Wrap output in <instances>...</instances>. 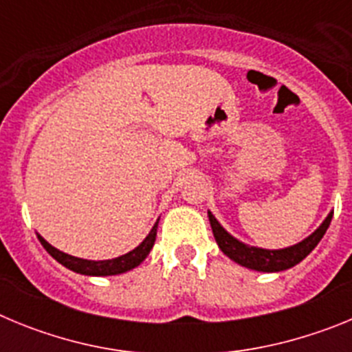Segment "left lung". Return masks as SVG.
Here are the masks:
<instances>
[{
	"instance_id": "obj_1",
	"label": "left lung",
	"mask_w": 352,
	"mask_h": 352,
	"mask_svg": "<svg viewBox=\"0 0 352 352\" xmlns=\"http://www.w3.org/2000/svg\"><path fill=\"white\" fill-rule=\"evenodd\" d=\"M208 217H210V223L211 229H213L214 239H217L220 250H222L229 259L241 264L245 268L256 270V272L273 273L292 268V266H296L298 263H301L305 257L309 256L310 252L317 247V243L321 241L322 236H324L326 229L329 227V222L333 219V211L326 217L324 222L317 227L316 231H314L309 238H305L303 241L292 245V247L280 248V250H266V248H257L241 243L239 239H236L234 236L229 234V232L220 226L219 220L211 214V211H208Z\"/></svg>"
}]
</instances>
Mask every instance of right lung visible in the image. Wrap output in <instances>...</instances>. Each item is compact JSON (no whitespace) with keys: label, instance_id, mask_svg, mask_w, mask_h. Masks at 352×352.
<instances>
[{"label":"right lung","instance_id":"1","mask_svg":"<svg viewBox=\"0 0 352 352\" xmlns=\"http://www.w3.org/2000/svg\"><path fill=\"white\" fill-rule=\"evenodd\" d=\"M157 227L158 222L155 223L153 229L149 231V234L146 236L144 241H142L139 247L133 248L132 252L125 254V256H120L116 259H107V261H88L80 259V257L68 256L65 252L58 250L52 245H49L42 236L38 234L40 243L43 245V248L54 257L60 264H63L65 268L72 270V272L80 273V275H89V276H109V275H120V273H125L129 270H133L135 266L142 263L146 259V256L149 254V250L153 248L155 238H157Z\"/></svg>","mask_w":352,"mask_h":352}]
</instances>
